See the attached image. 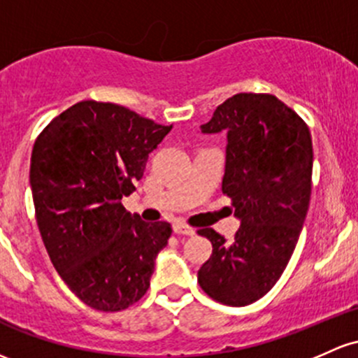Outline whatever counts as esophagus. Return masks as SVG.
Here are the masks:
<instances>
[{"instance_id":"34e87169","label":"esophagus","mask_w":358,"mask_h":358,"mask_svg":"<svg viewBox=\"0 0 358 358\" xmlns=\"http://www.w3.org/2000/svg\"><path fill=\"white\" fill-rule=\"evenodd\" d=\"M173 233L175 234H183V236H192L195 233L192 227L185 226V224H173Z\"/></svg>"}]
</instances>
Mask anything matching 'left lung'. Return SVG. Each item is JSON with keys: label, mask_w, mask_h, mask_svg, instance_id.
I'll list each match as a JSON object with an SVG mask.
<instances>
[{"label": "left lung", "mask_w": 358, "mask_h": 358, "mask_svg": "<svg viewBox=\"0 0 358 358\" xmlns=\"http://www.w3.org/2000/svg\"><path fill=\"white\" fill-rule=\"evenodd\" d=\"M227 132L222 194L241 226L233 243L214 229L199 284L210 299L241 308L262 299L284 273L299 239L313 187L308 124L268 93H238L215 108L202 132Z\"/></svg>", "instance_id": "1"}]
</instances>
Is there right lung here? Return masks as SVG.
Here are the masks:
<instances>
[{"label":"right lung","mask_w":358,"mask_h":358,"mask_svg":"<svg viewBox=\"0 0 358 358\" xmlns=\"http://www.w3.org/2000/svg\"><path fill=\"white\" fill-rule=\"evenodd\" d=\"M171 125L85 100L45 125L30 159L35 217L54 268L90 308L127 309L149 289L168 222H144L122 206L148 155Z\"/></svg>","instance_id":"1"}]
</instances>
